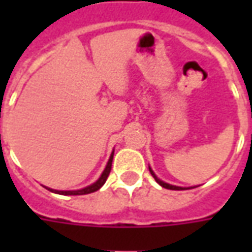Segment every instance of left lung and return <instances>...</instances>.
Masks as SVG:
<instances>
[{
	"instance_id": "8db88e82",
	"label": "left lung",
	"mask_w": 252,
	"mask_h": 252,
	"mask_svg": "<svg viewBox=\"0 0 252 252\" xmlns=\"http://www.w3.org/2000/svg\"><path fill=\"white\" fill-rule=\"evenodd\" d=\"M148 169H150V173H151V175H153L154 178H155V181H157V182H158L159 185L162 186V188H164V189H170V190H184V189H185V188H181V186L170 185V184H167V182H164V181L159 180L158 177H157V174H155V173H154L153 169H151V167H150V166H148Z\"/></svg>"
}]
</instances>
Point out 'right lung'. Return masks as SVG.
<instances>
[{
  "instance_id": "obj_1",
  "label": "right lung",
  "mask_w": 252,
  "mask_h": 252,
  "mask_svg": "<svg viewBox=\"0 0 252 252\" xmlns=\"http://www.w3.org/2000/svg\"><path fill=\"white\" fill-rule=\"evenodd\" d=\"M113 154L115 151H112L109 157V160H108V163L105 166L104 171H102V174L99 175V178L94 184L92 185L86 186V188H83V189H79V190H57V189H51V188H47L44 186L47 190H50L52 193H57V194H62V195H82V194H89V193H93V191H97L98 189L102 188L106 180H108V175L110 173V169H112V160H113Z\"/></svg>"
}]
</instances>
